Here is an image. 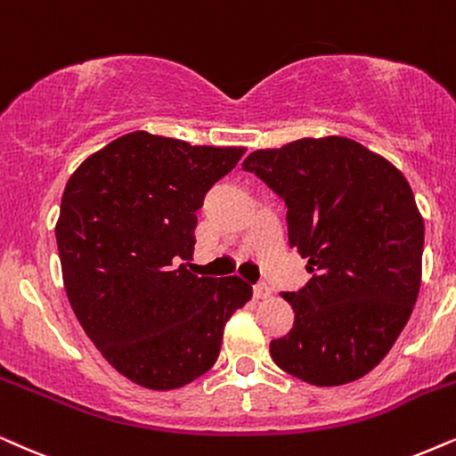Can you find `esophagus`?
I'll return each instance as SVG.
<instances>
[{"mask_svg":"<svg viewBox=\"0 0 456 456\" xmlns=\"http://www.w3.org/2000/svg\"><path fill=\"white\" fill-rule=\"evenodd\" d=\"M271 296V288L266 283H258L256 288H254V298L256 300H266Z\"/></svg>","mask_w":456,"mask_h":456,"instance_id":"obj_1","label":"esophagus"}]
</instances>
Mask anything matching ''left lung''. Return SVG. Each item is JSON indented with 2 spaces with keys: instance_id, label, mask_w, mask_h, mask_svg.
Wrapping results in <instances>:
<instances>
[{
  "instance_id": "left-lung-1",
  "label": "left lung",
  "mask_w": 456,
  "mask_h": 456,
  "mask_svg": "<svg viewBox=\"0 0 456 456\" xmlns=\"http://www.w3.org/2000/svg\"><path fill=\"white\" fill-rule=\"evenodd\" d=\"M244 171L288 206V240L313 279L283 291L294 327L273 339L285 373L330 387L361 379L390 352L421 285L423 216L404 175L348 137L256 150Z\"/></svg>"
}]
</instances>
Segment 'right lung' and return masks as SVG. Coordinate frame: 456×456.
<instances>
[{
  "mask_svg": "<svg viewBox=\"0 0 456 456\" xmlns=\"http://www.w3.org/2000/svg\"><path fill=\"white\" fill-rule=\"evenodd\" d=\"M241 145H191L133 131L85 158L64 187L56 241L66 296L102 356L133 384L175 390L215 365L240 277H198L196 210Z\"/></svg>",
  "mask_w": 456,
  "mask_h": 456,
  "instance_id": "right-lung-1",
  "label": "right lung"
}]
</instances>
